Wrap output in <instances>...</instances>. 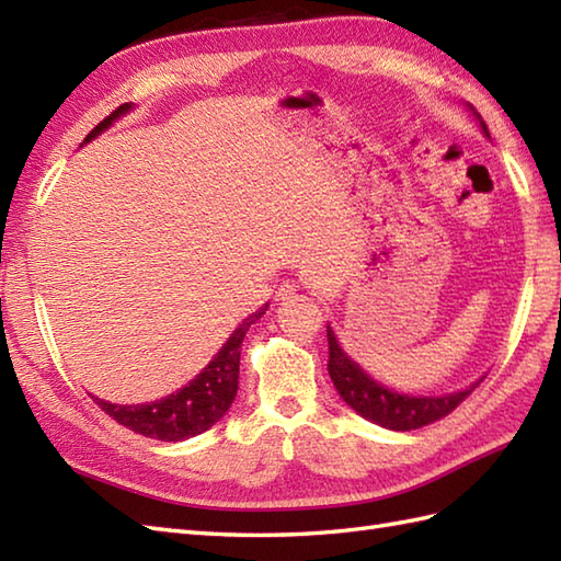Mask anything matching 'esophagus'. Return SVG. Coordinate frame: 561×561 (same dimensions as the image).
<instances>
[{
	"instance_id": "obj_1",
	"label": "esophagus",
	"mask_w": 561,
	"mask_h": 561,
	"mask_svg": "<svg viewBox=\"0 0 561 561\" xmlns=\"http://www.w3.org/2000/svg\"><path fill=\"white\" fill-rule=\"evenodd\" d=\"M294 294H296V284L282 282L279 289L274 291V301H289V299H294Z\"/></svg>"
}]
</instances>
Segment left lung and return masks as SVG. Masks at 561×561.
I'll return each instance as SVG.
<instances>
[{
    "label": "left lung",
    "instance_id": "8db88e82",
    "mask_svg": "<svg viewBox=\"0 0 561 561\" xmlns=\"http://www.w3.org/2000/svg\"><path fill=\"white\" fill-rule=\"evenodd\" d=\"M468 111L478 117L482 127V135L490 139V129H486L480 113L468 103ZM328 344H330V359H328V374L335 383L340 398L350 404V408L362 414L364 420L374 422L390 432H410V428H420L432 424L440 416L453 412L458 404L470 396V392L480 386L472 383L456 392H446V396H408V392L392 390L380 383V380L366 374L359 362L342 350V344L335 335V330L328 323Z\"/></svg>",
    "mask_w": 561,
    "mask_h": 561
}]
</instances>
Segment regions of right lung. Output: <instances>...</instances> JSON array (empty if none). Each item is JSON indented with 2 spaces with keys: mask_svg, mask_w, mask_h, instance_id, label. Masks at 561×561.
Returning <instances> with one entry per match:
<instances>
[{
  "mask_svg": "<svg viewBox=\"0 0 561 561\" xmlns=\"http://www.w3.org/2000/svg\"><path fill=\"white\" fill-rule=\"evenodd\" d=\"M133 111L135 103H123L121 108L113 111L101 125L91 129L87 139H83V145H89L91 139L103 135L105 129L113 127L121 117ZM267 306L270 304L243 318V323L231 332V337L221 344V350L214 354V359L202 368L187 386L171 392V396L141 404H115L96 396H93V400H96L99 408L103 412H108L117 424L133 428V432L149 438L185 440L207 432V428L217 424L231 408L238 392V366H241L243 337L248 328L265 316Z\"/></svg>",
  "mask_w": 561,
  "mask_h": 561,
  "instance_id": "obj_1",
  "label": "right lung"
}]
</instances>
